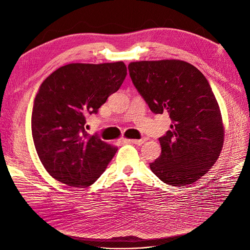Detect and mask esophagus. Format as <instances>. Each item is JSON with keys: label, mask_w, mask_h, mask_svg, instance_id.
I'll return each mask as SVG.
<instances>
[{"label": "esophagus", "mask_w": 250, "mask_h": 250, "mask_svg": "<svg viewBox=\"0 0 250 250\" xmlns=\"http://www.w3.org/2000/svg\"><path fill=\"white\" fill-rule=\"evenodd\" d=\"M128 142L132 143V144H135V145H142V144H144V143L146 142V139H141V140H128Z\"/></svg>", "instance_id": "esophagus-1"}]
</instances>
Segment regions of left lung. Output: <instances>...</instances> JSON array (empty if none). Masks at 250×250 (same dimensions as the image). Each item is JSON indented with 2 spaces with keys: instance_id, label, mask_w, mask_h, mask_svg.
Here are the masks:
<instances>
[{
  "instance_id": "8db88e82",
  "label": "left lung",
  "mask_w": 250,
  "mask_h": 250,
  "mask_svg": "<svg viewBox=\"0 0 250 250\" xmlns=\"http://www.w3.org/2000/svg\"><path fill=\"white\" fill-rule=\"evenodd\" d=\"M133 85L151 111H168L171 129L158 139L162 154L150 169L165 184L181 187L203 176L223 147L218 102L204 75L183 60L137 62L128 65Z\"/></svg>"
}]
</instances>
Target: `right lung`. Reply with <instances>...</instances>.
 I'll return each instance as SVG.
<instances>
[{
	"label": "right lung",
	"mask_w": 250,
	"mask_h": 250,
	"mask_svg": "<svg viewBox=\"0 0 250 250\" xmlns=\"http://www.w3.org/2000/svg\"><path fill=\"white\" fill-rule=\"evenodd\" d=\"M123 62L70 63L43 80L32 110L36 152L50 175L71 187L93 185L106 169L118 148L85 130L86 116L97 113L122 85Z\"/></svg>",
	"instance_id": "add662e5"
}]
</instances>
